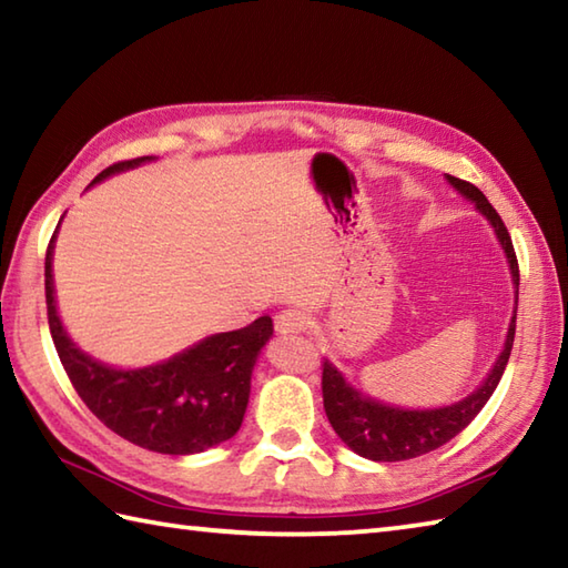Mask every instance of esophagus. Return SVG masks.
Returning a JSON list of instances; mask_svg holds the SVG:
<instances>
[{"instance_id":"34e87169","label":"esophagus","mask_w":568,"mask_h":568,"mask_svg":"<svg viewBox=\"0 0 568 568\" xmlns=\"http://www.w3.org/2000/svg\"><path fill=\"white\" fill-rule=\"evenodd\" d=\"M310 327V317L303 310H283L281 315L275 317V329L281 334H300L307 332Z\"/></svg>"}]
</instances>
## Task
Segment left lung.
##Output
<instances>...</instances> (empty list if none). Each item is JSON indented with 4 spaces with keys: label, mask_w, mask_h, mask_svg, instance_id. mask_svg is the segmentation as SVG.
Segmentation results:
<instances>
[{
    "label": "left lung",
    "mask_w": 568,
    "mask_h": 568,
    "mask_svg": "<svg viewBox=\"0 0 568 568\" xmlns=\"http://www.w3.org/2000/svg\"><path fill=\"white\" fill-rule=\"evenodd\" d=\"M446 180L462 192L466 200L476 204V210L486 216L490 226L496 229V236L508 256L513 285H515V312L508 327V339H505L503 352L490 368L488 378L478 385L464 400L446 407L434 409H403L373 400V397L358 393L348 383L342 371L329 361L322 364V397L324 413L329 417V425L339 434V439L356 452L358 456L371 458V462H405L422 454L439 449L442 444L454 439L458 432L466 429L474 417L490 400L493 390L498 388L503 371L508 366V358L515 342V320H517V291H520V268H517V256L513 248V239L505 229L500 214L493 210L484 192L476 185L466 183L462 178L446 175Z\"/></svg>",
    "instance_id": "8db88e82"
}]
</instances>
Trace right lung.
Masks as SVG:
<instances>
[{
  "label": "right lung",
  "mask_w": 568,
  "mask_h": 568,
  "mask_svg": "<svg viewBox=\"0 0 568 568\" xmlns=\"http://www.w3.org/2000/svg\"><path fill=\"white\" fill-rule=\"evenodd\" d=\"M153 155L114 163L94 183L129 171ZM53 241L45 251L48 327L72 388L90 413L126 442L159 454H197L232 439L244 419L251 371L265 342L273 336V320L258 317L236 332L212 334L173 358L146 368H112L72 344L60 324L53 295Z\"/></svg>",
  "instance_id": "obj_1"
}]
</instances>
